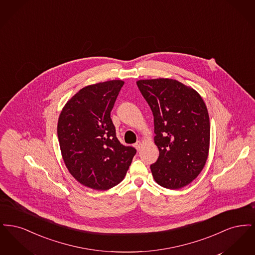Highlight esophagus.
Returning a JSON list of instances; mask_svg holds the SVG:
<instances>
[{
	"label": "esophagus",
	"instance_id": "34e87169",
	"mask_svg": "<svg viewBox=\"0 0 255 255\" xmlns=\"http://www.w3.org/2000/svg\"><path fill=\"white\" fill-rule=\"evenodd\" d=\"M134 147H135V149L137 150V151H139L140 149H141V147H142V142L141 141H136L135 143H134Z\"/></svg>",
	"mask_w": 255,
	"mask_h": 255
}]
</instances>
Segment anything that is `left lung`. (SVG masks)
Here are the masks:
<instances>
[{
	"label": "left lung",
	"instance_id": "left-lung-1",
	"mask_svg": "<svg viewBox=\"0 0 255 255\" xmlns=\"http://www.w3.org/2000/svg\"><path fill=\"white\" fill-rule=\"evenodd\" d=\"M154 116L159 155L150 168L156 182L179 189L198 177L208 156L210 125L201 96L181 82L147 79L136 82Z\"/></svg>",
	"mask_w": 255,
	"mask_h": 255
}]
</instances>
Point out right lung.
I'll return each mask as SVG.
<instances>
[{
	"label": "right lung",
	"mask_w": 255,
	"mask_h": 255,
	"mask_svg": "<svg viewBox=\"0 0 255 255\" xmlns=\"http://www.w3.org/2000/svg\"><path fill=\"white\" fill-rule=\"evenodd\" d=\"M124 84L111 80L87 86L62 110L57 134L64 162L87 187L107 190L124 179L136 150L121 143L111 119Z\"/></svg>",
	"instance_id": "add662e5"
}]
</instances>
